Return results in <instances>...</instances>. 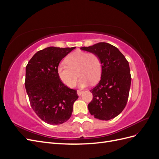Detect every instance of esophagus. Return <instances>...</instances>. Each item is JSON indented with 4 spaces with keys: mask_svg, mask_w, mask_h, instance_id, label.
I'll list each match as a JSON object with an SVG mask.
<instances>
[{
    "mask_svg": "<svg viewBox=\"0 0 159 159\" xmlns=\"http://www.w3.org/2000/svg\"><path fill=\"white\" fill-rule=\"evenodd\" d=\"M82 93H83V91H81V90H78V91H77V93H78V95L79 96H80Z\"/></svg>",
    "mask_w": 159,
    "mask_h": 159,
    "instance_id": "obj_1",
    "label": "esophagus"
}]
</instances>
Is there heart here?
Returning a JSON list of instances; mask_svg holds the SVG:
<instances>
[{"label": "heart", "instance_id": "heart-1", "mask_svg": "<svg viewBox=\"0 0 159 159\" xmlns=\"http://www.w3.org/2000/svg\"><path fill=\"white\" fill-rule=\"evenodd\" d=\"M66 64H61L57 69V74L60 80L66 86L73 88L78 75L79 86L85 87L89 83H95L102 75V66L100 57L93 52L75 50L66 57Z\"/></svg>", "mask_w": 159, "mask_h": 159}]
</instances>
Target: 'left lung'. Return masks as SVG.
<instances>
[{
    "label": "left lung",
    "instance_id": "1",
    "mask_svg": "<svg viewBox=\"0 0 159 159\" xmlns=\"http://www.w3.org/2000/svg\"><path fill=\"white\" fill-rule=\"evenodd\" d=\"M81 50L95 53L102 61V71L98 84L90 91L93 99L88 104L91 115L100 120L117 117L125 107L131 83L129 62L116 47L99 42Z\"/></svg>",
    "mask_w": 159,
    "mask_h": 159
}]
</instances>
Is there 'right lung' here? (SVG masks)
I'll return each mask as SVG.
<instances>
[{"label": "right lung", "mask_w": 159, "mask_h": 159, "mask_svg": "<svg viewBox=\"0 0 159 159\" xmlns=\"http://www.w3.org/2000/svg\"><path fill=\"white\" fill-rule=\"evenodd\" d=\"M75 47H48L37 52L26 67L25 88L34 111L50 125L66 122L78 98L77 91L60 80L57 69L60 62Z\"/></svg>", "instance_id": "obj_1"}]
</instances>
